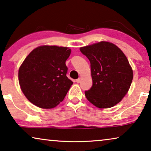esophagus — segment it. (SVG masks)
<instances>
[{
	"mask_svg": "<svg viewBox=\"0 0 151 151\" xmlns=\"http://www.w3.org/2000/svg\"><path fill=\"white\" fill-rule=\"evenodd\" d=\"M80 81H81V79H80V78H78V79L76 80V83H80Z\"/></svg>",
	"mask_w": 151,
	"mask_h": 151,
	"instance_id": "34e87169",
	"label": "esophagus"
}]
</instances>
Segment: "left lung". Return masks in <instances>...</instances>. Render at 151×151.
<instances>
[{"label":"left lung","mask_w":151,"mask_h":151,"mask_svg":"<svg viewBox=\"0 0 151 151\" xmlns=\"http://www.w3.org/2000/svg\"><path fill=\"white\" fill-rule=\"evenodd\" d=\"M89 59L93 85L85 91L90 103L109 108L119 103L128 92L133 72L126 56L116 45L101 42L80 48Z\"/></svg>","instance_id":"left-lung-1"}]
</instances>
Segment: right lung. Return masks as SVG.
<instances>
[{
  "instance_id": "1",
  "label": "right lung",
  "mask_w": 151,
  "mask_h": 151,
  "mask_svg": "<svg viewBox=\"0 0 151 151\" xmlns=\"http://www.w3.org/2000/svg\"><path fill=\"white\" fill-rule=\"evenodd\" d=\"M71 54L66 47H37L25 59L19 70V82L25 97L44 109L63 101L73 82L66 76V61Z\"/></svg>"
}]
</instances>
